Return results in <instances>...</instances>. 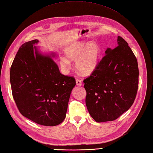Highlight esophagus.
Listing matches in <instances>:
<instances>
[{"instance_id": "esophagus-1", "label": "esophagus", "mask_w": 153, "mask_h": 153, "mask_svg": "<svg viewBox=\"0 0 153 153\" xmlns=\"http://www.w3.org/2000/svg\"><path fill=\"white\" fill-rule=\"evenodd\" d=\"M76 85H78V86H82V81H81L79 79H76Z\"/></svg>"}]
</instances>
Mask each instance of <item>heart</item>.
<instances>
[{
  "instance_id": "heart-1",
  "label": "heart",
  "mask_w": 153,
  "mask_h": 153,
  "mask_svg": "<svg viewBox=\"0 0 153 153\" xmlns=\"http://www.w3.org/2000/svg\"><path fill=\"white\" fill-rule=\"evenodd\" d=\"M65 53L71 60L76 61V67L83 74H90L96 69L101 54L100 47L97 43L90 42H76L68 46ZM63 67L69 68L71 62L65 57L61 58Z\"/></svg>"
}]
</instances>
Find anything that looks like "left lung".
<instances>
[{
	"mask_svg": "<svg viewBox=\"0 0 153 153\" xmlns=\"http://www.w3.org/2000/svg\"><path fill=\"white\" fill-rule=\"evenodd\" d=\"M118 46L105 55L84 79L86 104L97 123L113 121L133 105L139 84L137 61L127 42L118 36Z\"/></svg>",
	"mask_w": 153,
	"mask_h": 153,
	"instance_id": "1",
	"label": "left lung"
}]
</instances>
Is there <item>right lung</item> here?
<instances>
[{
	"label": "right lung",
	"mask_w": 153,
	"mask_h": 153,
	"mask_svg": "<svg viewBox=\"0 0 153 153\" xmlns=\"http://www.w3.org/2000/svg\"><path fill=\"white\" fill-rule=\"evenodd\" d=\"M38 42H25L17 52L10 68L12 93L23 116L36 124L54 126L65 119L76 81L60 73L52 57L37 52L33 45Z\"/></svg>",
	"instance_id": "right-lung-1"
}]
</instances>
